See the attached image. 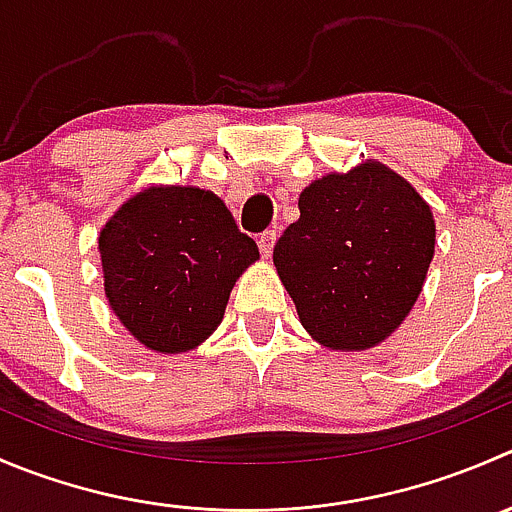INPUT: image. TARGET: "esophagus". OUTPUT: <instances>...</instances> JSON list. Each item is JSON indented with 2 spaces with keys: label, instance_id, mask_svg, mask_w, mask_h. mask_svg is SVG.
Masks as SVG:
<instances>
[{
  "label": "esophagus",
  "instance_id": "1",
  "mask_svg": "<svg viewBox=\"0 0 512 512\" xmlns=\"http://www.w3.org/2000/svg\"><path fill=\"white\" fill-rule=\"evenodd\" d=\"M277 240V230H265L260 237H257V247H260L262 257H270L272 255V247H275Z\"/></svg>",
  "mask_w": 512,
  "mask_h": 512
}]
</instances>
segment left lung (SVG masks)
I'll list each match as a JSON object with an SVG mask.
<instances>
[{
  "label": "left lung",
  "instance_id": "left-lung-1",
  "mask_svg": "<svg viewBox=\"0 0 512 512\" xmlns=\"http://www.w3.org/2000/svg\"><path fill=\"white\" fill-rule=\"evenodd\" d=\"M272 260L305 330L332 350L382 342L423 290L433 212L395 172L365 162L315 180Z\"/></svg>",
  "mask_w": 512,
  "mask_h": 512
}]
</instances>
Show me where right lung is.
Wrapping results in <instances>:
<instances>
[{"mask_svg":"<svg viewBox=\"0 0 512 512\" xmlns=\"http://www.w3.org/2000/svg\"><path fill=\"white\" fill-rule=\"evenodd\" d=\"M104 292L145 347L187 352L212 335L232 285L260 257L220 197L150 187L124 202L99 235Z\"/></svg>","mask_w":512,"mask_h":512,"instance_id":"right-lung-1","label":"right lung"}]
</instances>
